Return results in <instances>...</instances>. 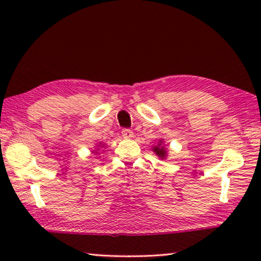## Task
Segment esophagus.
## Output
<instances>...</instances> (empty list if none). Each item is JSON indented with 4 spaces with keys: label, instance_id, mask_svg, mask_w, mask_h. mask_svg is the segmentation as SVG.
Here are the masks:
<instances>
[{
    "label": "esophagus",
    "instance_id": "34e87169",
    "mask_svg": "<svg viewBox=\"0 0 261 261\" xmlns=\"http://www.w3.org/2000/svg\"><path fill=\"white\" fill-rule=\"evenodd\" d=\"M121 133H122V137L124 139H132L134 137V133H133V130H132V129H122Z\"/></svg>",
    "mask_w": 261,
    "mask_h": 261
}]
</instances>
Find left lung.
<instances>
[{"label": "left lung", "instance_id": "left-lung-1", "mask_svg": "<svg viewBox=\"0 0 261 261\" xmlns=\"http://www.w3.org/2000/svg\"><path fill=\"white\" fill-rule=\"evenodd\" d=\"M152 151L154 152L155 155H158L160 159H166L167 148L165 147V145H164L163 139H160V140L158 141V144H156L155 146H153Z\"/></svg>", "mask_w": 261, "mask_h": 261}]
</instances>
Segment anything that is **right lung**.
I'll use <instances>...</instances> for the list:
<instances>
[{
  "instance_id": "right-lung-1",
  "label": "right lung",
  "mask_w": 261,
  "mask_h": 261,
  "mask_svg": "<svg viewBox=\"0 0 261 261\" xmlns=\"http://www.w3.org/2000/svg\"><path fill=\"white\" fill-rule=\"evenodd\" d=\"M101 145H102V144H99V145H98V147H99V146H101ZM103 146H105V145H103ZM103 146H102V147H103ZM98 147H97V148H96V149H94V152H92V153H96V152H97V149H98Z\"/></svg>"
}]
</instances>
